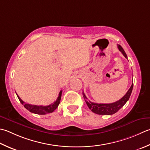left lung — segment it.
<instances>
[{
  "label": "left lung",
  "mask_w": 150,
  "mask_h": 150,
  "mask_svg": "<svg viewBox=\"0 0 150 150\" xmlns=\"http://www.w3.org/2000/svg\"><path fill=\"white\" fill-rule=\"evenodd\" d=\"M118 48L119 51H121L122 53L124 54V57L126 58H127V54H126L124 50L122 47V46L118 45ZM133 83H132L130 88L129 89L127 93H125V95L122 98L120 99V100L112 103H96L88 101L87 98L85 96L84 92H83V95L88 107L93 112L99 114V115H112V114L118 112L120 108L126 103V102L129 100L131 94L132 90H133Z\"/></svg>",
  "instance_id": "obj_1"
}]
</instances>
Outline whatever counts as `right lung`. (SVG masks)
<instances>
[{"label":"right lung","instance_id":"obj_1","mask_svg":"<svg viewBox=\"0 0 150 150\" xmlns=\"http://www.w3.org/2000/svg\"><path fill=\"white\" fill-rule=\"evenodd\" d=\"M62 90H60L59 93V95L57 100H56L54 103H52V104L47 105V106H42V105H30L26 103L24 101H23L21 99L19 98V96L17 94V98H18L19 101L21 102L23 106L25 107V108H26L28 110L30 111V112L37 114H42V115H44V114L51 113L53 112V111L58 107V105L60 104V99H61V96H62Z\"/></svg>","mask_w":150,"mask_h":150}]
</instances>
